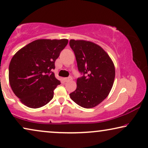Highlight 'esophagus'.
<instances>
[{
	"label": "esophagus",
	"mask_w": 148,
	"mask_h": 148,
	"mask_svg": "<svg viewBox=\"0 0 148 148\" xmlns=\"http://www.w3.org/2000/svg\"><path fill=\"white\" fill-rule=\"evenodd\" d=\"M71 79H72V77H69L64 78V82H69V81H71Z\"/></svg>",
	"instance_id": "obj_1"
}]
</instances>
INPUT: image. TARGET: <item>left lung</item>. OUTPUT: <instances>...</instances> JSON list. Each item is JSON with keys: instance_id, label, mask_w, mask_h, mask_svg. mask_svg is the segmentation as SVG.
<instances>
[{"instance_id": "1", "label": "left lung", "mask_w": 148, "mask_h": 148, "mask_svg": "<svg viewBox=\"0 0 148 148\" xmlns=\"http://www.w3.org/2000/svg\"><path fill=\"white\" fill-rule=\"evenodd\" d=\"M71 48L77 67L84 76L77 79L76 90L69 94L79 106L92 108L108 96L115 77V68L106 52L98 44L87 40H71Z\"/></svg>"}]
</instances>
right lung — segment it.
Instances as JSON below:
<instances>
[{
    "label": "right lung",
    "mask_w": 148,
    "mask_h": 148,
    "mask_svg": "<svg viewBox=\"0 0 148 148\" xmlns=\"http://www.w3.org/2000/svg\"><path fill=\"white\" fill-rule=\"evenodd\" d=\"M67 39H39L21 48L11 58L9 68L11 88L26 106L38 108L52 100L60 81L52 69Z\"/></svg>",
    "instance_id": "obj_1"
}]
</instances>
